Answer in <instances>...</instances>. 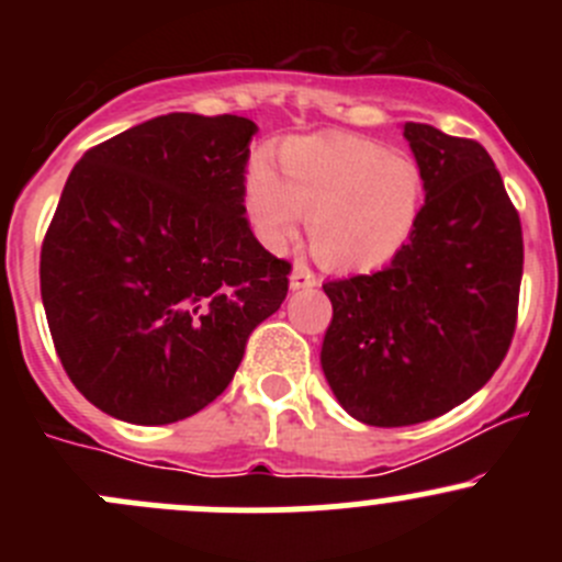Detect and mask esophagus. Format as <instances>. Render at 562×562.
Wrapping results in <instances>:
<instances>
[{
    "label": "esophagus",
    "mask_w": 562,
    "mask_h": 562,
    "mask_svg": "<svg viewBox=\"0 0 562 562\" xmlns=\"http://www.w3.org/2000/svg\"><path fill=\"white\" fill-rule=\"evenodd\" d=\"M317 285V277L313 274L307 263H296L291 271V291H307Z\"/></svg>",
    "instance_id": "esophagus-1"
}]
</instances>
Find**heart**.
Masks as SVG:
<instances>
[{"label": "heart", "instance_id": "heart-1", "mask_svg": "<svg viewBox=\"0 0 562 562\" xmlns=\"http://www.w3.org/2000/svg\"><path fill=\"white\" fill-rule=\"evenodd\" d=\"M252 228L271 249L310 223L315 258L334 271L391 263L413 239L424 206L422 168L353 135H302L282 144L280 173L255 160L245 176Z\"/></svg>", "mask_w": 562, "mask_h": 562}]
</instances>
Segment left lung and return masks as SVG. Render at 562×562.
I'll return each mask as SVG.
<instances>
[{
	"label": "left lung",
	"instance_id": "8db88e82",
	"mask_svg": "<svg viewBox=\"0 0 562 562\" xmlns=\"http://www.w3.org/2000/svg\"><path fill=\"white\" fill-rule=\"evenodd\" d=\"M424 176L411 245L383 271L323 285L334 317L321 367L339 405L370 427L438 418L506 359L522 282V225L479 140L402 127Z\"/></svg>",
	"mask_w": 562,
	"mask_h": 562
}]
</instances>
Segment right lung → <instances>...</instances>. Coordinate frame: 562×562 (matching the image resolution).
<instances>
[{"instance_id":"add662e5","label":"right lung","mask_w":562,"mask_h":562,"mask_svg":"<svg viewBox=\"0 0 562 562\" xmlns=\"http://www.w3.org/2000/svg\"><path fill=\"white\" fill-rule=\"evenodd\" d=\"M258 124L168 113L113 135L67 176L40 252L61 367L94 407L157 427L203 411L274 315L291 263L247 223Z\"/></svg>"}]
</instances>
